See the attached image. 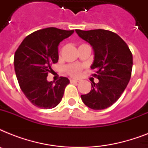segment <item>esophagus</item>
I'll return each mask as SVG.
<instances>
[{
	"label": "esophagus",
	"mask_w": 148,
	"mask_h": 148,
	"mask_svg": "<svg viewBox=\"0 0 148 148\" xmlns=\"http://www.w3.org/2000/svg\"><path fill=\"white\" fill-rule=\"evenodd\" d=\"M70 81H71V83H78L79 82V81H77V80H74V79H71Z\"/></svg>",
	"instance_id": "esophagus-1"
}]
</instances>
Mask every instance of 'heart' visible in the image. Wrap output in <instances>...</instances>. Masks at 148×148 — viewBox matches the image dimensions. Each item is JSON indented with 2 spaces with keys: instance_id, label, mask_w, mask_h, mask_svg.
I'll use <instances>...</instances> for the list:
<instances>
[{
  "instance_id": "b5f03b06",
  "label": "heart",
  "mask_w": 148,
  "mask_h": 148,
  "mask_svg": "<svg viewBox=\"0 0 148 148\" xmlns=\"http://www.w3.org/2000/svg\"><path fill=\"white\" fill-rule=\"evenodd\" d=\"M81 67L78 65H69L66 67L67 74L72 77H78L81 74Z\"/></svg>"
}]
</instances>
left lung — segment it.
<instances>
[{"mask_svg":"<svg viewBox=\"0 0 148 148\" xmlns=\"http://www.w3.org/2000/svg\"><path fill=\"white\" fill-rule=\"evenodd\" d=\"M83 40L89 43L95 52L90 66L96 71L94 77L98 83L91 84L92 89L81 100L93 110L109 108L119 99L131 79L133 56L128 46L112 31L97 29L75 30Z\"/></svg>","mask_w":148,"mask_h":148,"instance_id":"1","label":"left lung"}]
</instances>
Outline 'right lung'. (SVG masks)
<instances>
[{"label":"right lung","mask_w":148,"mask_h":148,"mask_svg":"<svg viewBox=\"0 0 148 148\" xmlns=\"http://www.w3.org/2000/svg\"><path fill=\"white\" fill-rule=\"evenodd\" d=\"M74 31L56 27L39 30L24 38L15 52L14 70L21 89L38 108L50 109L60 103L69 79L47 81L51 65L58 61V45Z\"/></svg>","instance_id":"add662e5"}]
</instances>
